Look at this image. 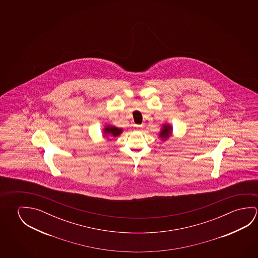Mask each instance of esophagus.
Returning <instances> with one entry per match:
<instances>
[{
	"mask_svg": "<svg viewBox=\"0 0 258 258\" xmlns=\"http://www.w3.org/2000/svg\"><path fill=\"white\" fill-rule=\"evenodd\" d=\"M134 127H135V128L137 130V131H140V130L143 127V126H142V125H135Z\"/></svg>",
	"mask_w": 258,
	"mask_h": 258,
	"instance_id": "1",
	"label": "esophagus"
}]
</instances>
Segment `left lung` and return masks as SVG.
Instances as JSON below:
<instances>
[{
    "label": "left lung",
    "instance_id": "obj_1",
    "mask_svg": "<svg viewBox=\"0 0 258 258\" xmlns=\"http://www.w3.org/2000/svg\"><path fill=\"white\" fill-rule=\"evenodd\" d=\"M171 127L170 126H165L164 128L162 130V132H161L160 137L161 138H163V139H166V138H168L169 136H171Z\"/></svg>",
    "mask_w": 258,
    "mask_h": 258
}]
</instances>
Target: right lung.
<instances>
[{"instance_id": "add662e5", "label": "right lung", "mask_w": 258, "mask_h": 258, "mask_svg": "<svg viewBox=\"0 0 258 258\" xmlns=\"http://www.w3.org/2000/svg\"><path fill=\"white\" fill-rule=\"evenodd\" d=\"M106 134H110L112 135L113 137H117L121 133V130L118 128V127H107L105 128Z\"/></svg>"}]
</instances>
